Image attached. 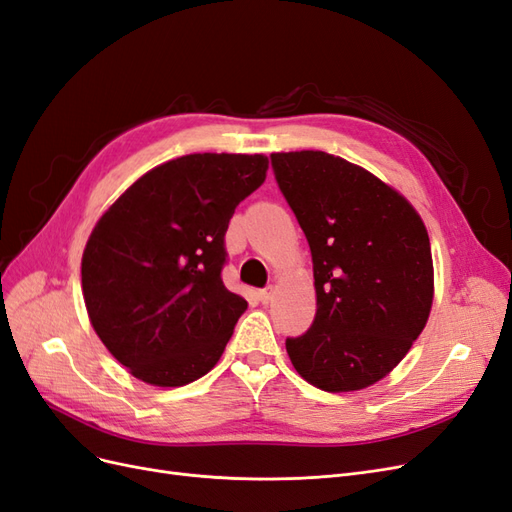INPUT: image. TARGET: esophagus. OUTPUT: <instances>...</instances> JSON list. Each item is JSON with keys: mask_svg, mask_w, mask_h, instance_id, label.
I'll return each mask as SVG.
<instances>
[{"mask_svg": "<svg viewBox=\"0 0 512 512\" xmlns=\"http://www.w3.org/2000/svg\"><path fill=\"white\" fill-rule=\"evenodd\" d=\"M271 299H273V288H265V290L258 292V301H260L262 305L271 303Z\"/></svg>", "mask_w": 512, "mask_h": 512, "instance_id": "obj_1", "label": "esophagus"}]
</instances>
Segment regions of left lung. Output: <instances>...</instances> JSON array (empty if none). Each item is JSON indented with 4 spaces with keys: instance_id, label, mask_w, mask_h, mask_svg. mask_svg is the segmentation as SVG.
<instances>
[{
    "instance_id": "obj_1",
    "label": "left lung",
    "mask_w": 512,
    "mask_h": 512,
    "mask_svg": "<svg viewBox=\"0 0 512 512\" xmlns=\"http://www.w3.org/2000/svg\"><path fill=\"white\" fill-rule=\"evenodd\" d=\"M275 179L314 260L316 316L286 339L299 376L361 391L401 363L429 320L433 260L425 222L389 183L331 153H271Z\"/></svg>"
}]
</instances>
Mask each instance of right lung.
Masks as SVG:
<instances>
[{"instance_id":"1","label":"right lung","mask_w":512,"mask_h":512,"mask_svg":"<svg viewBox=\"0 0 512 512\" xmlns=\"http://www.w3.org/2000/svg\"><path fill=\"white\" fill-rule=\"evenodd\" d=\"M267 170L262 153H190L151 168L100 215L83 250V299L134 378L175 389L218 365L247 309L222 282L224 235Z\"/></svg>"}]
</instances>
